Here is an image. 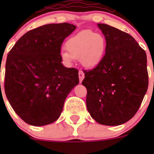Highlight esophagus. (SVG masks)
I'll return each mask as SVG.
<instances>
[{
    "mask_svg": "<svg viewBox=\"0 0 154 154\" xmlns=\"http://www.w3.org/2000/svg\"><path fill=\"white\" fill-rule=\"evenodd\" d=\"M84 77H85V74H84V72H82V70H79V82L81 83L82 82V80H83Z\"/></svg>",
    "mask_w": 154,
    "mask_h": 154,
    "instance_id": "esophagus-1",
    "label": "esophagus"
}]
</instances>
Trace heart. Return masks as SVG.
Listing matches in <instances>:
<instances>
[{
	"label": "heart",
	"mask_w": 154,
	"mask_h": 154,
	"mask_svg": "<svg viewBox=\"0 0 154 154\" xmlns=\"http://www.w3.org/2000/svg\"><path fill=\"white\" fill-rule=\"evenodd\" d=\"M66 49L60 52L65 63L70 65L79 59L84 67L92 69L102 61L106 49V41L99 34L91 30H84L70 37L65 42Z\"/></svg>",
	"instance_id": "obj_1"
}]
</instances>
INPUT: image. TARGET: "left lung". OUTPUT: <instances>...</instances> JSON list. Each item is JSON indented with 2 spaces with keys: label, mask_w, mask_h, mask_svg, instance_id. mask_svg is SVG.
Wrapping results in <instances>:
<instances>
[{
  "label": "left lung",
  "mask_w": 154,
  "mask_h": 154,
  "mask_svg": "<svg viewBox=\"0 0 154 154\" xmlns=\"http://www.w3.org/2000/svg\"><path fill=\"white\" fill-rule=\"evenodd\" d=\"M106 54L90 71H83L86 106L92 119L106 126H119L133 117L148 88L146 54L131 35L106 24Z\"/></svg>",
  "instance_id": "1"
}]
</instances>
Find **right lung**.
Segmentation results:
<instances>
[{
  "mask_svg": "<svg viewBox=\"0 0 154 154\" xmlns=\"http://www.w3.org/2000/svg\"><path fill=\"white\" fill-rule=\"evenodd\" d=\"M76 28L49 24L28 31L7 57L5 90L14 112L28 124H51L59 118L65 99L79 82V71L62 63L61 46Z\"/></svg>",
  "mask_w": 154,
  "mask_h": 154,
  "instance_id": "add662e5",
  "label": "right lung"
}]
</instances>
